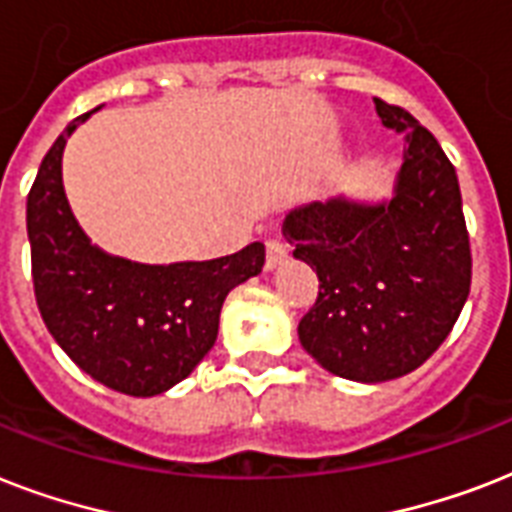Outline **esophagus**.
Instances as JSON below:
<instances>
[{
  "instance_id": "34e87169",
  "label": "esophagus",
  "mask_w": 512,
  "mask_h": 512,
  "mask_svg": "<svg viewBox=\"0 0 512 512\" xmlns=\"http://www.w3.org/2000/svg\"><path fill=\"white\" fill-rule=\"evenodd\" d=\"M287 260V247L276 239L265 241V271H276Z\"/></svg>"
}]
</instances>
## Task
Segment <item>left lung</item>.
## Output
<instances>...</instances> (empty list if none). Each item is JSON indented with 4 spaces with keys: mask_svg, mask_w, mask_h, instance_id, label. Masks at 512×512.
Here are the masks:
<instances>
[{
    "mask_svg": "<svg viewBox=\"0 0 512 512\" xmlns=\"http://www.w3.org/2000/svg\"><path fill=\"white\" fill-rule=\"evenodd\" d=\"M382 127L404 135L385 199L332 196L289 209L281 233L319 276L300 345L327 372L388 382L425 364L470 292V241L457 172L409 111L374 98Z\"/></svg>",
    "mask_w": 512,
    "mask_h": 512,
    "instance_id": "left-lung-1",
    "label": "left lung"
}]
</instances>
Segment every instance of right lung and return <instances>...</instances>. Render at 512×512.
Wrapping results in <instances>:
<instances>
[{
    "label": "right lung",
    "instance_id": "add662e5",
    "mask_svg": "<svg viewBox=\"0 0 512 512\" xmlns=\"http://www.w3.org/2000/svg\"><path fill=\"white\" fill-rule=\"evenodd\" d=\"M95 111L52 143L28 193L36 305L55 342L92 380L127 396H159L215 345L225 297L263 271L265 247L252 241L215 260L151 265L92 244L66 199L63 151Z\"/></svg>",
    "mask_w": 512,
    "mask_h": 512
}]
</instances>
